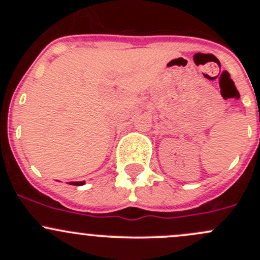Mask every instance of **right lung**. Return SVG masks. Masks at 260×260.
Segmentation results:
<instances>
[{
	"instance_id": "right-lung-1",
	"label": "right lung",
	"mask_w": 260,
	"mask_h": 260,
	"mask_svg": "<svg viewBox=\"0 0 260 260\" xmlns=\"http://www.w3.org/2000/svg\"><path fill=\"white\" fill-rule=\"evenodd\" d=\"M70 185H74V186H81L85 183V181H78V182H69Z\"/></svg>"
}]
</instances>
